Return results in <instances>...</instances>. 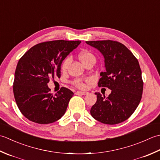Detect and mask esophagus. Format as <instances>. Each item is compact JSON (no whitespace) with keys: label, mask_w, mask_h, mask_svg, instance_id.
<instances>
[{"label":"esophagus","mask_w":160,"mask_h":160,"mask_svg":"<svg viewBox=\"0 0 160 160\" xmlns=\"http://www.w3.org/2000/svg\"><path fill=\"white\" fill-rule=\"evenodd\" d=\"M88 92H81V91H77V92H75L76 94H81V95H86V94H88Z\"/></svg>","instance_id":"34e87169"}]
</instances>
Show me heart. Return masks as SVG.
I'll use <instances>...</instances> for the list:
<instances>
[{
    "label": "heart",
    "mask_w": 160,
    "mask_h": 160,
    "mask_svg": "<svg viewBox=\"0 0 160 160\" xmlns=\"http://www.w3.org/2000/svg\"><path fill=\"white\" fill-rule=\"evenodd\" d=\"M79 58L81 63H82L83 65L90 60H95V57H94V55L91 52H90L89 51H87V50L81 51L79 54ZM70 62H71V58L70 57L66 58L63 62V63H62V66H61L62 70H67V68H68V66H69ZM74 84L75 85L77 88H84L85 87V84L83 83V81L79 79L74 81Z\"/></svg>",
    "instance_id": "obj_1"
}]
</instances>
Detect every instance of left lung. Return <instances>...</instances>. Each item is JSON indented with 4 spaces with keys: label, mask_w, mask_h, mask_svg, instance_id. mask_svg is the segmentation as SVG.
I'll list each match as a JSON object with an SVG mask.
<instances>
[{
    "label": "left lung",
    "mask_w": 160,
    "mask_h": 160,
    "mask_svg": "<svg viewBox=\"0 0 160 160\" xmlns=\"http://www.w3.org/2000/svg\"><path fill=\"white\" fill-rule=\"evenodd\" d=\"M86 43L99 50L104 58L105 71L100 73L98 86L111 90L107 98L95 93L97 99L91 108V115L106 124L124 122L135 112L142 99L143 81L139 62L119 42L108 40Z\"/></svg>",
    "instance_id": "left-lung-1"
}]
</instances>
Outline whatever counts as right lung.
<instances>
[{
	"instance_id": "right-lung-1",
	"label": "right lung",
	"mask_w": 160,
	"mask_h": 160,
	"mask_svg": "<svg viewBox=\"0 0 160 160\" xmlns=\"http://www.w3.org/2000/svg\"><path fill=\"white\" fill-rule=\"evenodd\" d=\"M80 43L64 40L38 43L18 61L13 91L19 110L30 121L48 124L63 116L74 93L63 87L53 95L48 83L61 77L62 62Z\"/></svg>"
}]
</instances>
